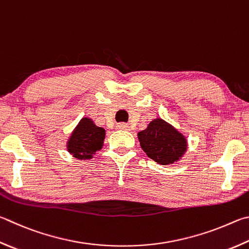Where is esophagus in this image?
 I'll return each instance as SVG.
<instances>
[{
	"instance_id": "1",
	"label": "esophagus",
	"mask_w": 249,
	"mask_h": 249,
	"mask_svg": "<svg viewBox=\"0 0 249 249\" xmlns=\"http://www.w3.org/2000/svg\"><path fill=\"white\" fill-rule=\"evenodd\" d=\"M117 129H124V130H128V125L127 124H124V123H120V124H117Z\"/></svg>"
}]
</instances>
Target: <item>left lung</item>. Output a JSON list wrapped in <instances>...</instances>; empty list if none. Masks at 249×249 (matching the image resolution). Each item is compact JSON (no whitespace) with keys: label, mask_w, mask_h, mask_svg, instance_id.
<instances>
[{"label":"left lung","mask_w":249,"mask_h":249,"mask_svg":"<svg viewBox=\"0 0 249 249\" xmlns=\"http://www.w3.org/2000/svg\"><path fill=\"white\" fill-rule=\"evenodd\" d=\"M137 136L146 155L161 165L175 163L187 151L186 137L160 117L152 120Z\"/></svg>","instance_id":"8db88e82"}]
</instances>
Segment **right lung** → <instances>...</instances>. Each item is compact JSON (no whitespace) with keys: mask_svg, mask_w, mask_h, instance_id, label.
I'll list each match as a JSON object with an SVG mask.
<instances>
[{"mask_svg":"<svg viewBox=\"0 0 249 249\" xmlns=\"http://www.w3.org/2000/svg\"><path fill=\"white\" fill-rule=\"evenodd\" d=\"M105 138V128L97 126L90 117H83L67 140V151L76 159H91L101 150Z\"/></svg>","mask_w":249,"mask_h":249,"instance_id":"obj_1","label":"right lung"}]
</instances>
